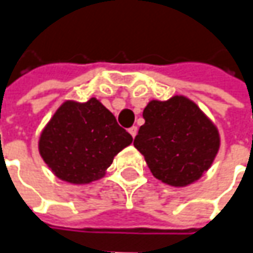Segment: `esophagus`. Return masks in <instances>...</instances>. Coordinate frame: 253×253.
<instances>
[{
    "label": "esophagus",
    "instance_id": "esophagus-1",
    "mask_svg": "<svg viewBox=\"0 0 253 253\" xmlns=\"http://www.w3.org/2000/svg\"><path fill=\"white\" fill-rule=\"evenodd\" d=\"M129 133H131L132 138H135V136H136V133H138V128H136V126H132V128H129Z\"/></svg>",
    "mask_w": 253,
    "mask_h": 253
}]
</instances>
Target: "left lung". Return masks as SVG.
Wrapping results in <instances>:
<instances>
[{
	"instance_id": "1",
	"label": "left lung",
	"mask_w": 253,
	"mask_h": 253,
	"mask_svg": "<svg viewBox=\"0 0 253 253\" xmlns=\"http://www.w3.org/2000/svg\"><path fill=\"white\" fill-rule=\"evenodd\" d=\"M133 145L152 174L173 187H186L211 168L219 151L218 128L194 101L174 95L152 100Z\"/></svg>"
}]
</instances>
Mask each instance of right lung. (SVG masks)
<instances>
[{"instance_id": "obj_1", "label": "right lung", "mask_w": 253, "mask_h": 253, "mask_svg": "<svg viewBox=\"0 0 253 253\" xmlns=\"http://www.w3.org/2000/svg\"><path fill=\"white\" fill-rule=\"evenodd\" d=\"M132 143L100 100L64 101L41 132L38 149L57 179L88 184L105 176L114 158Z\"/></svg>"}]
</instances>
